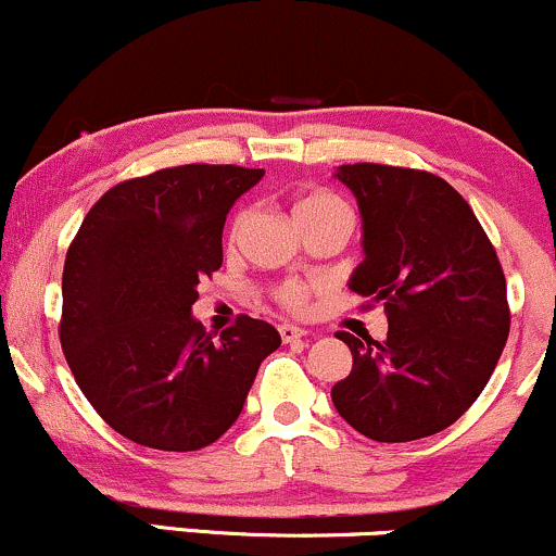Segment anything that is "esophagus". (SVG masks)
I'll use <instances>...</instances> for the list:
<instances>
[{"instance_id": "1", "label": "esophagus", "mask_w": 556, "mask_h": 556, "mask_svg": "<svg viewBox=\"0 0 556 556\" xmlns=\"http://www.w3.org/2000/svg\"><path fill=\"white\" fill-rule=\"evenodd\" d=\"M279 337H282V342H298L305 337V329L295 327V324H282L279 327Z\"/></svg>"}]
</instances>
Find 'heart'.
Segmentation results:
<instances>
[{
    "label": "heart",
    "mask_w": 556,
    "mask_h": 556,
    "mask_svg": "<svg viewBox=\"0 0 556 556\" xmlns=\"http://www.w3.org/2000/svg\"><path fill=\"white\" fill-rule=\"evenodd\" d=\"M295 214L298 225L303 229L316 227V225H327V222H340V225L350 227V208L337 198L334 193H327V190H311V193L300 195L295 201ZM248 222H251V212L242 208V212L235 214L232 225H229V245H235L245 232ZM274 298L290 311H303L305 303H308V287L300 285V282H282L274 290Z\"/></svg>",
    "instance_id": "1"
}]
</instances>
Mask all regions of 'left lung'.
Returning a JSON list of instances; mask_svg holds the SVG:
<instances>
[{
	"label": "left lung",
	"mask_w": 556,
	"mask_h": 556,
	"mask_svg": "<svg viewBox=\"0 0 556 556\" xmlns=\"http://www.w3.org/2000/svg\"><path fill=\"white\" fill-rule=\"evenodd\" d=\"M358 198L363 253L350 290L384 305V342L337 331L353 371L337 413L374 442L431 437L468 410L509 334L507 282L468 201L431 172L342 164Z\"/></svg>",
	"instance_id": "left-lung-1"
}]
</instances>
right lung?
I'll use <instances>...</instances> for the list:
<instances>
[{"label": "right lung", "mask_w": 556, "mask_h": 556, "mask_svg": "<svg viewBox=\"0 0 556 556\" xmlns=\"http://www.w3.org/2000/svg\"><path fill=\"white\" fill-rule=\"evenodd\" d=\"M264 169L182 164L106 190L70 242L60 342L80 392L114 431L164 452L208 446L240 416L282 344L238 316L212 340L190 308L222 266V229Z\"/></svg>", "instance_id": "right-lung-1"}]
</instances>
